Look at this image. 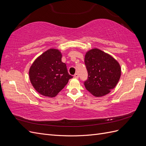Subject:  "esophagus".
Masks as SVG:
<instances>
[{
  "label": "esophagus",
  "mask_w": 146,
  "mask_h": 146,
  "mask_svg": "<svg viewBox=\"0 0 146 146\" xmlns=\"http://www.w3.org/2000/svg\"><path fill=\"white\" fill-rule=\"evenodd\" d=\"M78 77H79V76H78V73H76V74H74V77H75V78H78Z\"/></svg>",
  "instance_id": "esophagus-1"
}]
</instances>
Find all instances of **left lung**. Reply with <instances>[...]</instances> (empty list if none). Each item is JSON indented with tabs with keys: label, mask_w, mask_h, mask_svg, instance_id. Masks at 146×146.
Segmentation results:
<instances>
[{
	"label": "left lung",
	"mask_w": 146,
	"mask_h": 146,
	"mask_svg": "<svg viewBox=\"0 0 146 146\" xmlns=\"http://www.w3.org/2000/svg\"><path fill=\"white\" fill-rule=\"evenodd\" d=\"M85 63L88 78L84 85L91 94L104 96L116 87L121 76V68L112 56L94 48L86 52Z\"/></svg>",
	"instance_id": "left-lung-1"
}]
</instances>
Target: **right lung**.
I'll list each match as a JSON object with an SVG mask.
<instances>
[{"label":"right lung","instance_id":"1","mask_svg":"<svg viewBox=\"0 0 146 146\" xmlns=\"http://www.w3.org/2000/svg\"><path fill=\"white\" fill-rule=\"evenodd\" d=\"M61 58L62 54L58 49L50 48L39 55L30 66V80L39 94L54 98L72 78Z\"/></svg>","mask_w":146,"mask_h":146}]
</instances>
